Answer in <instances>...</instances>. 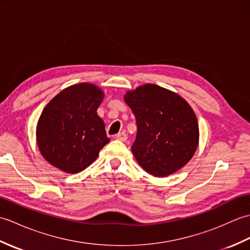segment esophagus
Masks as SVG:
<instances>
[{
  "instance_id": "obj_1",
  "label": "esophagus",
  "mask_w": 250,
  "mask_h": 250,
  "mask_svg": "<svg viewBox=\"0 0 250 250\" xmlns=\"http://www.w3.org/2000/svg\"><path fill=\"white\" fill-rule=\"evenodd\" d=\"M115 139L118 141H121V142H125L126 140H128V135H126L125 132H120V133L115 135Z\"/></svg>"
}]
</instances>
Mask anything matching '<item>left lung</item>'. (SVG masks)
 <instances>
[{
    "label": "left lung",
    "mask_w": 250,
    "mask_h": 250,
    "mask_svg": "<svg viewBox=\"0 0 250 250\" xmlns=\"http://www.w3.org/2000/svg\"><path fill=\"white\" fill-rule=\"evenodd\" d=\"M125 102L136 119L132 153L156 177H166L186 166L199 145L198 119L180 95L146 83L128 91Z\"/></svg>",
    "instance_id": "left-lung-1"
}]
</instances>
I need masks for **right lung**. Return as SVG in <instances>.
I'll use <instances>...</instances> for the list:
<instances>
[{
	"instance_id": "add662e5",
	"label": "right lung",
	"mask_w": 250,
	"mask_h": 250,
	"mask_svg": "<svg viewBox=\"0 0 250 250\" xmlns=\"http://www.w3.org/2000/svg\"><path fill=\"white\" fill-rule=\"evenodd\" d=\"M103 98L98 86L82 83L62 90L46 105L36 126L37 146L46 161L76 174L98 158L109 142L97 113Z\"/></svg>"
}]
</instances>
